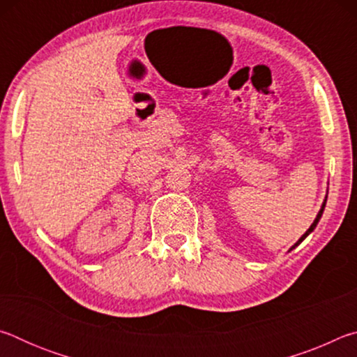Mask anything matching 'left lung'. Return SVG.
Returning a JSON list of instances; mask_svg holds the SVG:
<instances>
[{
  "label": "left lung",
  "instance_id": "1",
  "mask_svg": "<svg viewBox=\"0 0 357 357\" xmlns=\"http://www.w3.org/2000/svg\"><path fill=\"white\" fill-rule=\"evenodd\" d=\"M326 200H328V195H326ZM326 200L323 202V206H321V209H319V213H318V215H317V219L315 220H313V223H312V225H310V228L309 229H307V231L304 233V234H302V236L299 238V241H298V243H296L293 247H291V249H289V250H293L294 249V247H298L301 243H302V241H304L307 236H309V234L313 231V229H315V227L318 225V222H319V219H321V215H323V211H324V206H326Z\"/></svg>",
  "mask_w": 357,
  "mask_h": 357
}]
</instances>
